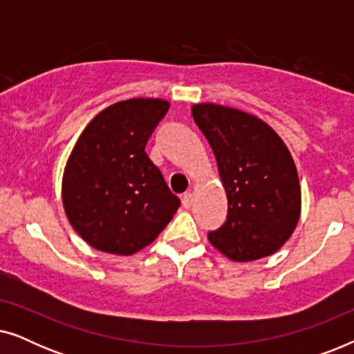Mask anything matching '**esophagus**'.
<instances>
[{
  "mask_svg": "<svg viewBox=\"0 0 354 354\" xmlns=\"http://www.w3.org/2000/svg\"><path fill=\"white\" fill-rule=\"evenodd\" d=\"M193 205V193L192 192H187L185 195L182 196V206L185 207V209H188Z\"/></svg>",
  "mask_w": 354,
  "mask_h": 354,
  "instance_id": "34e87169",
  "label": "esophagus"
}]
</instances>
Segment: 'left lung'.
I'll list each match as a JSON object with an SVG mask.
<instances>
[{
  "mask_svg": "<svg viewBox=\"0 0 354 354\" xmlns=\"http://www.w3.org/2000/svg\"><path fill=\"white\" fill-rule=\"evenodd\" d=\"M192 114L211 145L229 201L225 224L207 234L211 245L235 263L277 253L301 214V187L287 145L245 111L198 103Z\"/></svg>",
  "mask_w": 354,
  "mask_h": 354,
  "instance_id": "left-lung-1",
  "label": "left lung"
}]
</instances>
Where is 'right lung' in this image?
Instances as JSON below:
<instances>
[{
  "mask_svg": "<svg viewBox=\"0 0 354 354\" xmlns=\"http://www.w3.org/2000/svg\"><path fill=\"white\" fill-rule=\"evenodd\" d=\"M169 101L132 98L108 106L77 138L62 174V206L95 250L130 256L158 239L180 200L145 153Z\"/></svg>",
  "mask_w": 354,
  "mask_h": 354,
  "instance_id": "obj_1",
  "label": "right lung"
}]
</instances>
